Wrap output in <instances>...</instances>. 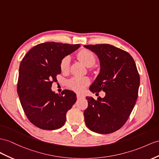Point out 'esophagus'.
Segmentation results:
<instances>
[{"instance_id":"esophagus-1","label":"esophagus","mask_w":159,"mask_h":159,"mask_svg":"<svg viewBox=\"0 0 159 159\" xmlns=\"http://www.w3.org/2000/svg\"><path fill=\"white\" fill-rule=\"evenodd\" d=\"M76 97L77 99H81V98H83V97H84V96L83 95H81V94H76Z\"/></svg>"}]
</instances>
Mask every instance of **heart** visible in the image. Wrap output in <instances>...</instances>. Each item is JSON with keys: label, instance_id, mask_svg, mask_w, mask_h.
I'll return each mask as SVG.
<instances>
[{"label": "heart", "instance_id": "1", "mask_svg": "<svg viewBox=\"0 0 159 159\" xmlns=\"http://www.w3.org/2000/svg\"><path fill=\"white\" fill-rule=\"evenodd\" d=\"M78 58L85 66L90 67L94 64L95 57L93 53L88 50H83L79 52ZM70 58L69 56H66L60 62V68L62 71H66L70 64ZM89 79L87 77H75L68 81L69 87L76 92L82 91L84 87L89 84Z\"/></svg>", "mask_w": 159, "mask_h": 159}]
</instances>
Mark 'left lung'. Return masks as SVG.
I'll use <instances>...</instances> for the list:
<instances>
[{
  "label": "left lung",
  "instance_id": "obj_1",
  "mask_svg": "<svg viewBox=\"0 0 159 159\" xmlns=\"http://www.w3.org/2000/svg\"><path fill=\"white\" fill-rule=\"evenodd\" d=\"M100 61V72L89 87L92 93H105L103 98L87 97L84 111L88 128L99 134H110L120 129L136 104L140 76L135 62L127 52L109 44L84 46Z\"/></svg>",
  "mask_w": 159,
  "mask_h": 159
}]
</instances>
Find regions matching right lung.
<instances>
[{"label":"right lung","instance_id":"add662e5","mask_svg":"<svg viewBox=\"0 0 159 159\" xmlns=\"http://www.w3.org/2000/svg\"><path fill=\"white\" fill-rule=\"evenodd\" d=\"M80 47L57 42L34 46L20 64L17 93L26 116L38 128L53 130L64 124L66 113L76 101L75 93L64 90L52 91V83L61 73L60 62Z\"/></svg>","mask_w":159,"mask_h":159}]
</instances>
